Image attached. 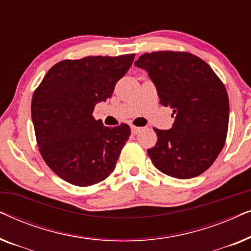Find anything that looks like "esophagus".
Masks as SVG:
<instances>
[{
  "label": "esophagus",
  "instance_id": "1",
  "mask_svg": "<svg viewBox=\"0 0 251 251\" xmlns=\"http://www.w3.org/2000/svg\"><path fill=\"white\" fill-rule=\"evenodd\" d=\"M140 130H142V128H139V126H131V132L133 133V135H137Z\"/></svg>",
  "mask_w": 251,
  "mask_h": 251
}]
</instances>
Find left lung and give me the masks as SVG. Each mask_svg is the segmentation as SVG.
<instances>
[{
  "instance_id": "8db88e82",
  "label": "left lung",
  "mask_w": 251,
  "mask_h": 251,
  "mask_svg": "<svg viewBox=\"0 0 251 251\" xmlns=\"http://www.w3.org/2000/svg\"><path fill=\"white\" fill-rule=\"evenodd\" d=\"M149 72L160 104L173 108L169 130L154 128L157 142L147 150L156 169L178 179L204 173L221 153L228 130L226 88L212 68L185 51H154L135 61Z\"/></svg>"
}]
</instances>
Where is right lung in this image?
Returning <instances> with one entry per match:
<instances>
[{"mask_svg": "<svg viewBox=\"0 0 251 251\" xmlns=\"http://www.w3.org/2000/svg\"><path fill=\"white\" fill-rule=\"evenodd\" d=\"M133 59L129 53L61 60L34 91L32 120L41 156L67 183L91 186L114 171L131 130L126 123L105 126L92 112L112 97Z\"/></svg>", "mask_w": 251, "mask_h": 251, "instance_id": "right-lung-1", "label": "right lung"}]
</instances>
